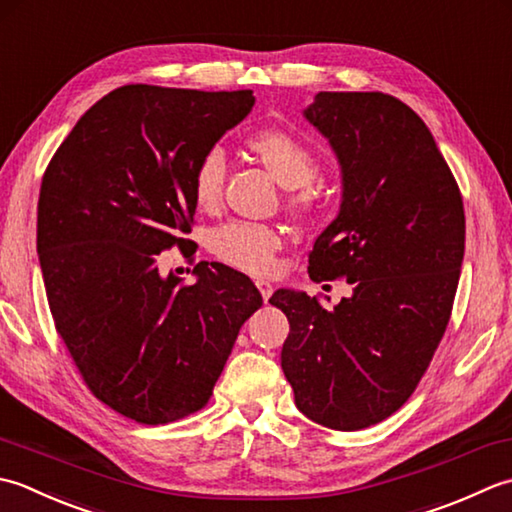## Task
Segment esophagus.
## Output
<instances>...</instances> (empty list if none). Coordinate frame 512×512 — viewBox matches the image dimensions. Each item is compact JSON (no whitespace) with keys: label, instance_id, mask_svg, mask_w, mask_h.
<instances>
[{"label":"esophagus","instance_id":"34e87169","mask_svg":"<svg viewBox=\"0 0 512 512\" xmlns=\"http://www.w3.org/2000/svg\"><path fill=\"white\" fill-rule=\"evenodd\" d=\"M256 287L260 291V296H263V300L267 302L269 296L274 294V287H271V283H267V280H256Z\"/></svg>","mask_w":512,"mask_h":512}]
</instances>
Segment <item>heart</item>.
<instances>
[{
	"instance_id": "b5f03b06",
	"label": "heart",
	"mask_w": 512,
	"mask_h": 512,
	"mask_svg": "<svg viewBox=\"0 0 512 512\" xmlns=\"http://www.w3.org/2000/svg\"><path fill=\"white\" fill-rule=\"evenodd\" d=\"M274 179L287 187L307 185L318 174V159L309 145L285 130H263L247 141ZM227 161L223 150H210L198 161L192 176V194L201 210H212L223 196ZM291 210L311 214L320 207V194L314 190H300L289 196ZM283 245L274 227L232 221L216 227L210 234V252L225 265L241 269L245 274L265 276L276 267V252Z\"/></svg>"
}]
</instances>
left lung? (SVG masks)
I'll use <instances>...</instances> for the list:
<instances>
[{
  "label": "left lung",
  "instance_id": "1",
  "mask_svg": "<svg viewBox=\"0 0 512 512\" xmlns=\"http://www.w3.org/2000/svg\"><path fill=\"white\" fill-rule=\"evenodd\" d=\"M342 172L340 212L309 254L311 280L347 278L327 311L278 289L280 353L296 406L327 429L358 431L411 398L440 344L464 258V203L417 114L384 92H318L302 112Z\"/></svg>",
  "mask_w": 512,
  "mask_h": 512
}]
</instances>
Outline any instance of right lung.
Segmentation results:
<instances>
[{
	"label": "right lung",
	"mask_w": 512,
	"mask_h": 512,
	"mask_svg": "<svg viewBox=\"0 0 512 512\" xmlns=\"http://www.w3.org/2000/svg\"><path fill=\"white\" fill-rule=\"evenodd\" d=\"M254 101L252 90L121 86L83 114L41 179L37 254L52 320L95 398L134 422L203 409L263 305L232 267L201 260L185 285L156 263L190 243L196 165Z\"/></svg>",
	"instance_id": "obj_1"
}]
</instances>
